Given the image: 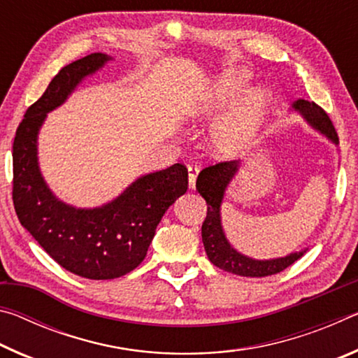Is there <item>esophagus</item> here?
Segmentation results:
<instances>
[{
  "instance_id": "esophagus-1",
  "label": "esophagus",
  "mask_w": 358,
  "mask_h": 358,
  "mask_svg": "<svg viewBox=\"0 0 358 358\" xmlns=\"http://www.w3.org/2000/svg\"><path fill=\"white\" fill-rule=\"evenodd\" d=\"M199 172H201V169H199L197 166H189V167H187V183H189L191 189H194V187H196V180H197Z\"/></svg>"
}]
</instances>
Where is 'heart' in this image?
<instances>
[{
	"instance_id": "1",
	"label": "heart",
	"mask_w": 358,
	"mask_h": 358,
	"mask_svg": "<svg viewBox=\"0 0 358 358\" xmlns=\"http://www.w3.org/2000/svg\"><path fill=\"white\" fill-rule=\"evenodd\" d=\"M250 80L251 74L245 68L222 71L191 110L194 118H215L230 108L216 121L210 132L211 150L220 157H235L245 153L256 141L265 121L270 94L265 88H252L245 94Z\"/></svg>"
}]
</instances>
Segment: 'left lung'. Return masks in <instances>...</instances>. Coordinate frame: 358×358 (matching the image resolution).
I'll return each mask as SVG.
<instances>
[{
	"instance_id": "8db88e82",
	"label": "left lung",
	"mask_w": 358,
	"mask_h": 358,
	"mask_svg": "<svg viewBox=\"0 0 358 358\" xmlns=\"http://www.w3.org/2000/svg\"><path fill=\"white\" fill-rule=\"evenodd\" d=\"M290 110L300 113L303 120L311 126L314 131L329 138L331 143L338 145L336 131L333 128L331 121L322 108L314 102L296 99L290 106ZM241 161H229L220 162L216 166L205 167L199 173L196 187L201 196L207 201L208 210L207 217L202 224V241L205 246V252L210 259V262L220 266L221 270L229 271V273L238 276H250V278H264L270 275H276L292 265L295 260H299L303 254L308 251H295L290 252L284 257L275 259H252L245 256L240 251L230 245V241L226 237L222 227L221 217V205L226 196V191L230 185V181L235 178V175L240 172Z\"/></svg>"
}]
</instances>
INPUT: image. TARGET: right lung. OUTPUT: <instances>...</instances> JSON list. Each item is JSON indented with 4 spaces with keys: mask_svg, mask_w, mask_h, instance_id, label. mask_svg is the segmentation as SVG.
<instances>
[{
    "mask_svg": "<svg viewBox=\"0 0 358 358\" xmlns=\"http://www.w3.org/2000/svg\"><path fill=\"white\" fill-rule=\"evenodd\" d=\"M112 59L98 52L64 66L28 107L12 147V199L20 224L55 262L88 280H113L141 265L157 224L187 189L186 167L173 164L142 175L101 207L80 208L58 199L42 177L38 138L47 113Z\"/></svg>",
    "mask_w": 358,
    "mask_h": 358,
    "instance_id": "right-lung-1",
    "label": "right lung"
}]
</instances>
